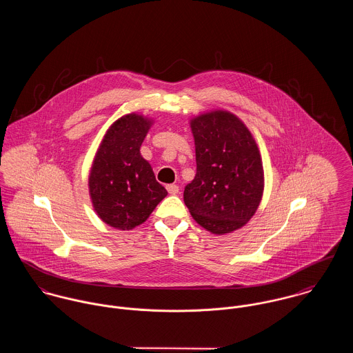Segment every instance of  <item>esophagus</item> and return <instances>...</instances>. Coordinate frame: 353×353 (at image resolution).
I'll return each instance as SVG.
<instances>
[{"label": "esophagus", "instance_id": "obj_1", "mask_svg": "<svg viewBox=\"0 0 353 353\" xmlns=\"http://www.w3.org/2000/svg\"><path fill=\"white\" fill-rule=\"evenodd\" d=\"M167 192L170 193V194H178V192H179V186L178 185H167Z\"/></svg>", "mask_w": 353, "mask_h": 353}]
</instances>
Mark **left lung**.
I'll list each match as a JSON object with an SVG mask.
<instances>
[{
    "mask_svg": "<svg viewBox=\"0 0 353 353\" xmlns=\"http://www.w3.org/2000/svg\"><path fill=\"white\" fill-rule=\"evenodd\" d=\"M197 174L183 200L206 231L224 235L242 228L263 194V167L252 132L227 110H212L190 119Z\"/></svg>",
    "mask_w": 353,
    "mask_h": 353,
    "instance_id": "1",
    "label": "left lung"
}]
</instances>
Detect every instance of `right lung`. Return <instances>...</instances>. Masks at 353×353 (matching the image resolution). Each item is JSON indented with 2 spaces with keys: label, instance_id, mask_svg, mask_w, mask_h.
<instances>
[{
  "label": "right lung",
  "instance_id": "obj_1",
  "mask_svg": "<svg viewBox=\"0 0 353 353\" xmlns=\"http://www.w3.org/2000/svg\"><path fill=\"white\" fill-rule=\"evenodd\" d=\"M151 118L130 112L107 129L88 176L90 197L97 214L117 230L143 224L167 196L140 148L151 129Z\"/></svg>",
  "mask_w": 353,
  "mask_h": 353
}]
</instances>
